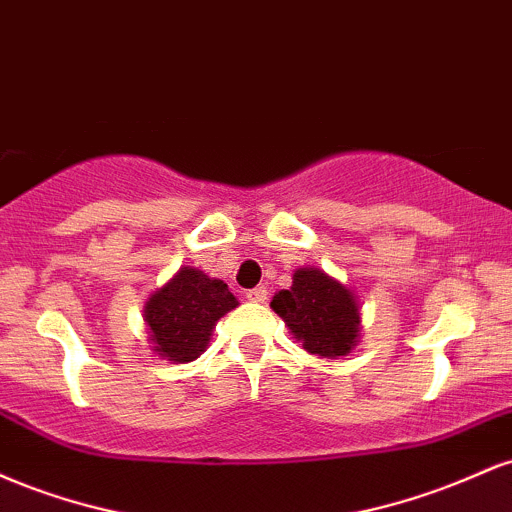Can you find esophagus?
I'll list each match as a JSON object with an SVG mask.
<instances>
[{"label": "esophagus", "instance_id": "1", "mask_svg": "<svg viewBox=\"0 0 512 512\" xmlns=\"http://www.w3.org/2000/svg\"><path fill=\"white\" fill-rule=\"evenodd\" d=\"M245 296H248V301L252 303H264L267 301V289H264V286H257V289H250Z\"/></svg>", "mask_w": 512, "mask_h": 512}]
</instances>
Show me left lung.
I'll return each instance as SVG.
<instances>
[{
    "label": "left lung",
    "instance_id": "8db88e82",
    "mask_svg": "<svg viewBox=\"0 0 512 512\" xmlns=\"http://www.w3.org/2000/svg\"><path fill=\"white\" fill-rule=\"evenodd\" d=\"M272 308L310 354L344 356L356 346L361 320L354 293L320 269H298L291 289L272 298Z\"/></svg>",
    "mask_w": 512,
    "mask_h": 512
}]
</instances>
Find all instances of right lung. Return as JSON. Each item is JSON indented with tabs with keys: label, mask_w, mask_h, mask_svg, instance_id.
<instances>
[{
	"label": "right lung",
	"mask_w": 512,
	"mask_h": 512,
	"mask_svg": "<svg viewBox=\"0 0 512 512\" xmlns=\"http://www.w3.org/2000/svg\"><path fill=\"white\" fill-rule=\"evenodd\" d=\"M236 305V296L223 281L182 267L144 308L154 351L175 363L192 361L207 349L216 322Z\"/></svg>",
	"instance_id": "1"
}]
</instances>
